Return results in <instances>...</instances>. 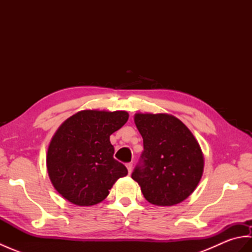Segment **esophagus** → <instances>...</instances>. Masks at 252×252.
Returning a JSON list of instances; mask_svg holds the SVG:
<instances>
[{"instance_id":"1","label":"esophagus","mask_w":252,"mask_h":252,"mask_svg":"<svg viewBox=\"0 0 252 252\" xmlns=\"http://www.w3.org/2000/svg\"><path fill=\"white\" fill-rule=\"evenodd\" d=\"M126 169H127V172H129V174H131V172H132V169H133V164H132V162L126 163Z\"/></svg>"}]
</instances>
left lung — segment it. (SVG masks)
Masks as SVG:
<instances>
[{
  "label": "left lung",
  "mask_w": 252,
  "mask_h": 252,
  "mask_svg": "<svg viewBox=\"0 0 252 252\" xmlns=\"http://www.w3.org/2000/svg\"><path fill=\"white\" fill-rule=\"evenodd\" d=\"M144 151L132 172L147 201L173 206L195 190L203 172V155L183 122L168 114H136Z\"/></svg>",
  "instance_id": "8db88e82"
}]
</instances>
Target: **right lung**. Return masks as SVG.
I'll return each instance as SVG.
<instances>
[{
    "mask_svg": "<svg viewBox=\"0 0 252 252\" xmlns=\"http://www.w3.org/2000/svg\"><path fill=\"white\" fill-rule=\"evenodd\" d=\"M129 119L126 111L82 110L52 137L46 167L53 186L77 206H93L108 196L116 181L127 174L114 158L109 137Z\"/></svg>",
    "mask_w": 252,
    "mask_h": 252,
    "instance_id": "add662e5",
    "label": "right lung"
}]
</instances>
